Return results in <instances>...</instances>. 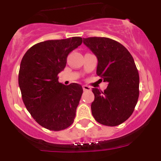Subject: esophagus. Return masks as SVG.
<instances>
[{"instance_id":"esophagus-1","label":"esophagus","mask_w":161,"mask_h":161,"mask_svg":"<svg viewBox=\"0 0 161 161\" xmlns=\"http://www.w3.org/2000/svg\"><path fill=\"white\" fill-rule=\"evenodd\" d=\"M82 88H83L84 91H90V90H91V87L89 86H86V85L82 86Z\"/></svg>"}]
</instances>
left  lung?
Returning <instances> with one entry per match:
<instances>
[{"label": "left lung", "mask_w": 161, "mask_h": 161, "mask_svg": "<svg viewBox=\"0 0 161 161\" xmlns=\"http://www.w3.org/2000/svg\"><path fill=\"white\" fill-rule=\"evenodd\" d=\"M83 43L97 56V75L108 82L103 92L92 88V116L103 125H119L131 116L139 98V76L134 59L122 44L110 38H83Z\"/></svg>", "instance_id": "left-lung-1"}]
</instances>
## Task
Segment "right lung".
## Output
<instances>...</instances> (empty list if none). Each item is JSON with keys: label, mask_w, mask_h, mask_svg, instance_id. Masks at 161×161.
Returning a JSON list of instances; mask_svg holds the SVG:
<instances>
[{"label": "right lung", "mask_w": 161, "mask_h": 161, "mask_svg": "<svg viewBox=\"0 0 161 161\" xmlns=\"http://www.w3.org/2000/svg\"><path fill=\"white\" fill-rule=\"evenodd\" d=\"M82 43L81 37L47 40L33 45L21 61L19 85L25 108L39 125L52 131L71 125L83 90L58 82L67 57Z\"/></svg>", "instance_id": "1"}]
</instances>
